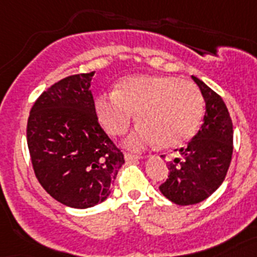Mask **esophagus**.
Masks as SVG:
<instances>
[{
    "instance_id": "1",
    "label": "esophagus",
    "mask_w": 257,
    "mask_h": 257,
    "mask_svg": "<svg viewBox=\"0 0 257 257\" xmlns=\"http://www.w3.org/2000/svg\"><path fill=\"white\" fill-rule=\"evenodd\" d=\"M125 161H139V160H144L143 156H137V154H132V153H125L124 156Z\"/></svg>"
}]
</instances>
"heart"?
<instances>
[{"mask_svg":"<svg viewBox=\"0 0 257 257\" xmlns=\"http://www.w3.org/2000/svg\"><path fill=\"white\" fill-rule=\"evenodd\" d=\"M204 112L201 91L189 80L172 75H132L118 81L114 92L96 100V113L113 137L141 122L125 144L141 150L162 143L178 148L193 139Z\"/></svg>","mask_w":257,"mask_h":257,"instance_id":"1","label":"heart"}]
</instances>
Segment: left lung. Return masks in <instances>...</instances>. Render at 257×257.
<instances>
[{"instance_id": "obj_1", "label": "left lung", "mask_w": 257, "mask_h": 257, "mask_svg": "<svg viewBox=\"0 0 257 257\" xmlns=\"http://www.w3.org/2000/svg\"><path fill=\"white\" fill-rule=\"evenodd\" d=\"M206 103L203 124L178 150L179 157L168 162L169 177L160 191L178 206L197 204L211 195L223 183L232 158L233 129L222 97L195 76Z\"/></svg>"}]
</instances>
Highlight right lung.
<instances>
[{
    "label": "right lung",
    "mask_w": 257,
    "mask_h": 257,
    "mask_svg": "<svg viewBox=\"0 0 257 257\" xmlns=\"http://www.w3.org/2000/svg\"><path fill=\"white\" fill-rule=\"evenodd\" d=\"M68 76L42 93L27 121V147L39 183L60 203L93 207L109 197L124 154L99 124L91 81Z\"/></svg>",
    "instance_id": "add662e5"
}]
</instances>
